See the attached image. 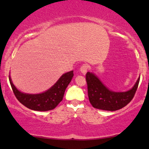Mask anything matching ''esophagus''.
Wrapping results in <instances>:
<instances>
[{
  "label": "esophagus",
  "instance_id": "esophagus-1",
  "mask_svg": "<svg viewBox=\"0 0 149 149\" xmlns=\"http://www.w3.org/2000/svg\"><path fill=\"white\" fill-rule=\"evenodd\" d=\"M88 65L87 64H83V65L81 66V67H80V72H81L83 74H85V73H87V71H88Z\"/></svg>",
  "mask_w": 149,
  "mask_h": 149
}]
</instances>
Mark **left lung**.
Wrapping results in <instances>:
<instances>
[{"instance_id": "8db88e82", "label": "left lung", "mask_w": 149, "mask_h": 149, "mask_svg": "<svg viewBox=\"0 0 149 149\" xmlns=\"http://www.w3.org/2000/svg\"><path fill=\"white\" fill-rule=\"evenodd\" d=\"M88 93L90 104L95 109L104 111H117L127 105L134 97L140 77L133 88L127 92H116L109 90L94 73H86Z\"/></svg>"}]
</instances>
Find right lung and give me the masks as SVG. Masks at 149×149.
I'll use <instances>...</instances> for the list:
<instances>
[{
	"label": "right lung",
	"mask_w": 149,
	"mask_h": 149,
	"mask_svg": "<svg viewBox=\"0 0 149 149\" xmlns=\"http://www.w3.org/2000/svg\"><path fill=\"white\" fill-rule=\"evenodd\" d=\"M73 76V71L64 73L49 90L36 95L19 91L13 85L10 76L9 80L15 97L20 103L31 110L46 111L54 109L62 101L65 90L72 80Z\"/></svg>",
	"instance_id": "1"
}]
</instances>
